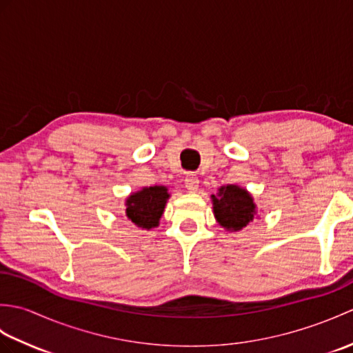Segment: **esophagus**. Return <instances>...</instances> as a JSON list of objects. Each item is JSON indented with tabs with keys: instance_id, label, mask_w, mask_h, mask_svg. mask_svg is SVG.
<instances>
[{
	"instance_id": "esophagus-1",
	"label": "esophagus",
	"mask_w": 353,
	"mask_h": 353,
	"mask_svg": "<svg viewBox=\"0 0 353 353\" xmlns=\"http://www.w3.org/2000/svg\"><path fill=\"white\" fill-rule=\"evenodd\" d=\"M185 188L190 192H196L199 190V177L196 174H188L185 177Z\"/></svg>"
}]
</instances>
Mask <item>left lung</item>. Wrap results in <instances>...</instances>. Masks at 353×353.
I'll return each mask as SVG.
<instances>
[{"label":"left lung","mask_w":353,"mask_h":353,"mask_svg":"<svg viewBox=\"0 0 353 353\" xmlns=\"http://www.w3.org/2000/svg\"><path fill=\"white\" fill-rule=\"evenodd\" d=\"M211 199L215 220L228 232H239L258 216L253 196L238 185L220 186Z\"/></svg>","instance_id":"1"}]
</instances>
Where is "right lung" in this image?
Masks as SVG:
<instances>
[{
    "label": "right lung",
    "instance_id": "1",
    "mask_svg": "<svg viewBox=\"0 0 353 353\" xmlns=\"http://www.w3.org/2000/svg\"><path fill=\"white\" fill-rule=\"evenodd\" d=\"M171 194L163 185L144 186L125 199V216L139 229H154Z\"/></svg>",
    "mask_w": 353,
    "mask_h": 353
}]
</instances>
